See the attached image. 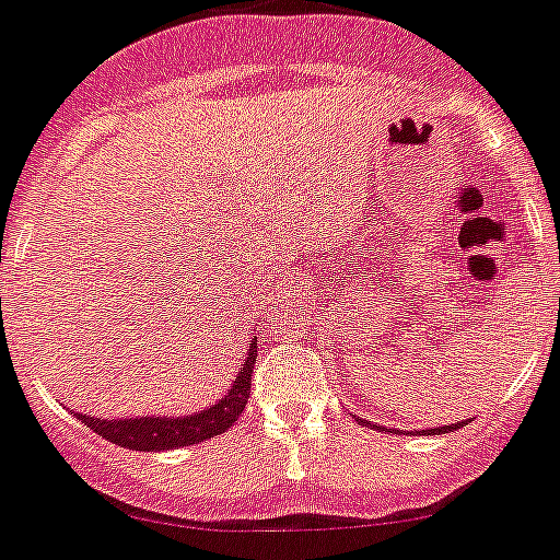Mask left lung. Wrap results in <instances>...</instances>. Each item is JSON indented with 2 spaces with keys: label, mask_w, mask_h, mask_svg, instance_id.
Returning a JSON list of instances; mask_svg holds the SVG:
<instances>
[{
  "label": "left lung",
  "mask_w": 560,
  "mask_h": 560,
  "mask_svg": "<svg viewBox=\"0 0 560 560\" xmlns=\"http://www.w3.org/2000/svg\"><path fill=\"white\" fill-rule=\"evenodd\" d=\"M357 420H359V417H357ZM359 422H362V425H370V422H364V420H359ZM467 422H469V420L453 422V425H439V428H431V431H415V433H420V436H425V433H431V436H433V433H436V436H439V433H451V431H456V428L467 425ZM373 428H381V425H373ZM392 431H395V428H389V433H392Z\"/></svg>",
  "instance_id": "8db88e82"
}]
</instances>
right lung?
I'll return each instance as SVG.
<instances>
[{"instance_id": "1", "label": "right lung", "mask_w": 560, "mask_h": 560, "mask_svg": "<svg viewBox=\"0 0 560 560\" xmlns=\"http://www.w3.org/2000/svg\"><path fill=\"white\" fill-rule=\"evenodd\" d=\"M256 362V339L248 342L240 373L234 375L232 389L207 406L203 411H192L187 417H88L77 415V420L85 422L88 428L104 436L107 442L127 451H145V453H160V451H179V447L198 445L212 436H221L223 431L232 428V422L243 415L245 404H248V389H250V370Z\"/></svg>"}]
</instances>
